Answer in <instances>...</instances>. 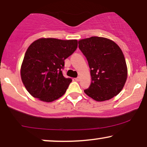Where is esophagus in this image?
Returning a JSON list of instances; mask_svg holds the SVG:
<instances>
[{"label":"esophagus","instance_id":"esophagus-1","mask_svg":"<svg viewBox=\"0 0 147 147\" xmlns=\"http://www.w3.org/2000/svg\"><path fill=\"white\" fill-rule=\"evenodd\" d=\"M75 80H76V81H77V82H79L80 80V77H78V78H75Z\"/></svg>","mask_w":147,"mask_h":147}]
</instances>
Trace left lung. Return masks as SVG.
Segmentation results:
<instances>
[{
	"label": "left lung",
	"instance_id": "obj_1",
	"mask_svg": "<svg viewBox=\"0 0 147 147\" xmlns=\"http://www.w3.org/2000/svg\"><path fill=\"white\" fill-rule=\"evenodd\" d=\"M78 44L88 60L92 77L91 84L84 92L98 102L118 95L127 78L125 58L119 46L100 37L82 39Z\"/></svg>",
	"mask_w": 147,
	"mask_h": 147
}]
</instances>
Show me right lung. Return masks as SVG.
Returning a JSON list of instances; mask_svg holds the SVG:
<instances>
[{
  "instance_id": "add662e5",
  "label": "right lung",
  "mask_w": 147,
  "mask_h": 147,
  "mask_svg": "<svg viewBox=\"0 0 147 147\" xmlns=\"http://www.w3.org/2000/svg\"><path fill=\"white\" fill-rule=\"evenodd\" d=\"M78 47V41L41 38L26 51L21 68L22 82L34 98L51 102L61 97L71 83L61 69L65 59Z\"/></svg>"
}]
</instances>
